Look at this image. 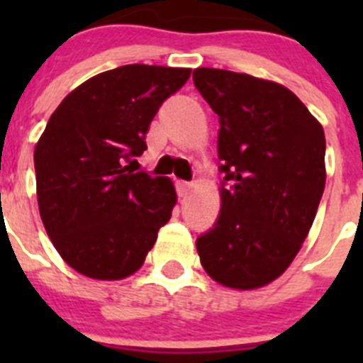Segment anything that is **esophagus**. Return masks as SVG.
<instances>
[{
  "label": "esophagus",
  "instance_id": "obj_1",
  "mask_svg": "<svg viewBox=\"0 0 363 363\" xmlns=\"http://www.w3.org/2000/svg\"><path fill=\"white\" fill-rule=\"evenodd\" d=\"M176 189H178L179 196H187V192L192 189V184H189V182H178Z\"/></svg>",
  "mask_w": 363,
  "mask_h": 363
}]
</instances>
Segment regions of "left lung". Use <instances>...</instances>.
I'll return each instance as SVG.
<instances>
[{
	"label": "left lung",
	"mask_w": 363,
	"mask_h": 363,
	"mask_svg": "<svg viewBox=\"0 0 363 363\" xmlns=\"http://www.w3.org/2000/svg\"><path fill=\"white\" fill-rule=\"evenodd\" d=\"M194 85L220 118L225 174L214 229L196 240L205 272L230 289H258L293 264L325 187V134L277 82L200 67Z\"/></svg>",
	"instance_id": "left-lung-1"
}]
</instances>
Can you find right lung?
Returning a JSON list of instances; mask_svg holds the SVG:
<instances>
[{
	"instance_id": "right-lung-1",
	"label": "right lung",
	"mask_w": 363,
	"mask_h": 363,
	"mask_svg": "<svg viewBox=\"0 0 363 363\" xmlns=\"http://www.w3.org/2000/svg\"><path fill=\"white\" fill-rule=\"evenodd\" d=\"M191 69L123 65L65 96L34 149L40 216L67 264L92 280H123L171 220L174 185L134 172L160 105Z\"/></svg>"
}]
</instances>
